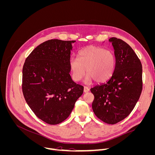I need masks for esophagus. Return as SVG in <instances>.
Segmentation results:
<instances>
[{
	"mask_svg": "<svg viewBox=\"0 0 155 155\" xmlns=\"http://www.w3.org/2000/svg\"><path fill=\"white\" fill-rule=\"evenodd\" d=\"M89 91H90V89H89V88L88 87H84V92H89Z\"/></svg>",
	"mask_w": 155,
	"mask_h": 155,
	"instance_id": "esophagus-1",
	"label": "esophagus"
}]
</instances>
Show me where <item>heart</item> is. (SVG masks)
<instances>
[{
  "instance_id": "b5f03b06",
  "label": "heart",
  "mask_w": 155,
  "mask_h": 155,
  "mask_svg": "<svg viewBox=\"0 0 155 155\" xmlns=\"http://www.w3.org/2000/svg\"><path fill=\"white\" fill-rule=\"evenodd\" d=\"M72 77L75 81H79L85 73V83L93 80L104 83L112 77L116 67V56L113 51L100 46H90L79 51V59L72 57L69 61Z\"/></svg>"
}]
</instances>
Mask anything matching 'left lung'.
Here are the masks:
<instances>
[{"label": "left lung", "instance_id": "obj_1", "mask_svg": "<svg viewBox=\"0 0 155 155\" xmlns=\"http://www.w3.org/2000/svg\"><path fill=\"white\" fill-rule=\"evenodd\" d=\"M116 56L112 77L91 88L94 96L92 109L98 118L115 124L127 117L138 102L142 90V66L138 56L125 41L109 39Z\"/></svg>", "mask_w": 155, "mask_h": 155}]
</instances>
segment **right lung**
<instances>
[{"label": "right lung", "mask_w": 155, "mask_h": 155, "mask_svg": "<svg viewBox=\"0 0 155 155\" xmlns=\"http://www.w3.org/2000/svg\"><path fill=\"white\" fill-rule=\"evenodd\" d=\"M75 41L51 39L31 51L22 68V92L31 110L46 124L66 120L83 93L70 75L69 61Z\"/></svg>", "instance_id": "right-lung-1"}]
</instances>
